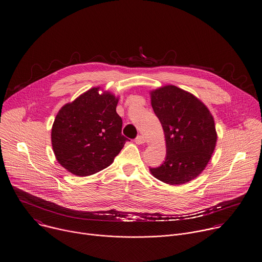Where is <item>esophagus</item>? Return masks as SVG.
Listing matches in <instances>:
<instances>
[{"label": "esophagus", "instance_id": "1", "mask_svg": "<svg viewBox=\"0 0 262 262\" xmlns=\"http://www.w3.org/2000/svg\"><path fill=\"white\" fill-rule=\"evenodd\" d=\"M135 141H136V143H138V144H142V143H144V142L146 141V139H145L143 136H138Z\"/></svg>", "mask_w": 262, "mask_h": 262}]
</instances>
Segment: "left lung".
Instances as JSON below:
<instances>
[{
  "label": "left lung",
  "mask_w": 262,
  "mask_h": 262,
  "mask_svg": "<svg viewBox=\"0 0 262 262\" xmlns=\"http://www.w3.org/2000/svg\"><path fill=\"white\" fill-rule=\"evenodd\" d=\"M150 95L166 140L165 161L150 172L164 183L185 184L205 169L215 150L214 118L199 99L176 86H164Z\"/></svg>",
  "instance_id": "obj_1"
}]
</instances>
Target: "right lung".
I'll use <instances>...</instances> for the list:
<instances>
[{
    "mask_svg": "<svg viewBox=\"0 0 262 262\" xmlns=\"http://www.w3.org/2000/svg\"><path fill=\"white\" fill-rule=\"evenodd\" d=\"M119 99L92 88L58 112L51 129L57 161L77 176H88L110 166L128 139L122 135L117 114Z\"/></svg>",
    "mask_w": 262,
    "mask_h": 262,
    "instance_id": "obj_1",
    "label": "right lung"
}]
</instances>
